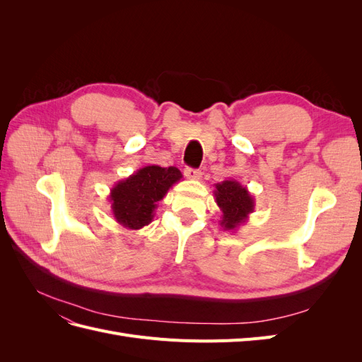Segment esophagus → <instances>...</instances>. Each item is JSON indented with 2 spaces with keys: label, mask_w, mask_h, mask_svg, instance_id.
<instances>
[{
  "label": "esophagus",
  "mask_w": 362,
  "mask_h": 362,
  "mask_svg": "<svg viewBox=\"0 0 362 362\" xmlns=\"http://www.w3.org/2000/svg\"><path fill=\"white\" fill-rule=\"evenodd\" d=\"M184 175H185V178L193 180V181H198V180H201V177H202V172L198 170V169L185 168V169H184Z\"/></svg>",
  "instance_id": "34e87169"
}]
</instances>
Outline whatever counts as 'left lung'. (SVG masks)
<instances>
[{"label": "left lung", "instance_id": "obj_1", "mask_svg": "<svg viewBox=\"0 0 362 362\" xmlns=\"http://www.w3.org/2000/svg\"><path fill=\"white\" fill-rule=\"evenodd\" d=\"M216 204L222 211L218 225L223 231H237L238 226L247 222L249 214L254 213L255 201L247 187L235 180H226L214 184Z\"/></svg>", "mask_w": 362, "mask_h": 362}]
</instances>
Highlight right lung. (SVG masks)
<instances>
[{
    "label": "right lung",
    "instance_id": "add662e5",
    "mask_svg": "<svg viewBox=\"0 0 362 362\" xmlns=\"http://www.w3.org/2000/svg\"><path fill=\"white\" fill-rule=\"evenodd\" d=\"M182 178L177 168L145 166L117 181L108 194L115 221L127 229H141L154 218L158 202Z\"/></svg>",
    "mask_w": 362,
    "mask_h": 362
}]
</instances>
